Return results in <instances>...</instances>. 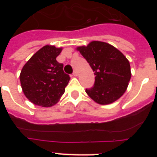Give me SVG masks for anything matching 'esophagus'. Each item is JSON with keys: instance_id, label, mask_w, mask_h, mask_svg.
<instances>
[{"instance_id": "1", "label": "esophagus", "mask_w": 157, "mask_h": 157, "mask_svg": "<svg viewBox=\"0 0 157 157\" xmlns=\"http://www.w3.org/2000/svg\"><path fill=\"white\" fill-rule=\"evenodd\" d=\"M73 75L74 76H78V71H74V72H73Z\"/></svg>"}]
</instances>
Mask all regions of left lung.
I'll return each mask as SVG.
<instances>
[{
	"instance_id": "1",
	"label": "left lung",
	"mask_w": 157,
	"mask_h": 157,
	"mask_svg": "<svg viewBox=\"0 0 157 157\" xmlns=\"http://www.w3.org/2000/svg\"><path fill=\"white\" fill-rule=\"evenodd\" d=\"M79 51L91 67L95 75L92 88L86 92L100 105H109L123 96L131 78L130 62L116 47L109 43L93 41Z\"/></svg>"
}]
</instances>
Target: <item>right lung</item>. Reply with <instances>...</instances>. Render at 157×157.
<instances>
[{
  "instance_id": "obj_1",
  "label": "right lung",
  "mask_w": 157,
  "mask_h": 157,
  "mask_svg": "<svg viewBox=\"0 0 157 157\" xmlns=\"http://www.w3.org/2000/svg\"><path fill=\"white\" fill-rule=\"evenodd\" d=\"M62 48L45 45L25 63L19 79L26 98L41 107L56 105L64 94L70 77L63 70V63L56 61Z\"/></svg>"
}]
</instances>
